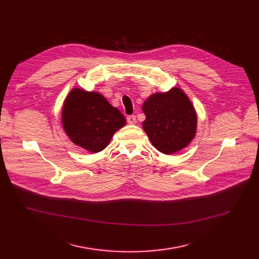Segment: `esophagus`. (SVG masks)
Listing matches in <instances>:
<instances>
[{"label":"esophagus","mask_w":259,"mask_h":259,"mask_svg":"<svg viewBox=\"0 0 259 259\" xmlns=\"http://www.w3.org/2000/svg\"><path fill=\"white\" fill-rule=\"evenodd\" d=\"M127 122L130 123V124H135L136 123V116L134 115H131L127 117Z\"/></svg>","instance_id":"esophagus-1"}]
</instances>
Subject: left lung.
Instances as JSON below:
<instances>
[{
	"label": "left lung",
	"instance_id": "1",
	"mask_svg": "<svg viewBox=\"0 0 259 259\" xmlns=\"http://www.w3.org/2000/svg\"><path fill=\"white\" fill-rule=\"evenodd\" d=\"M143 130L152 144L163 154L186 147L195 137L197 116L187 95L179 88L155 94L142 105Z\"/></svg>",
	"mask_w": 259,
	"mask_h": 259
}]
</instances>
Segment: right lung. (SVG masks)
Wrapping results in <instances>:
<instances>
[{
    "label": "right lung",
    "mask_w": 259,
    "mask_h": 259,
    "mask_svg": "<svg viewBox=\"0 0 259 259\" xmlns=\"http://www.w3.org/2000/svg\"><path fill=\"white\" fill-rule=\"evenodd\" d=\"M125 122L120 110L97 92L73 89L64 102V131L73 143L92 153L104 150Z\"/></svg>",
    "instance_id": "obj_1"
}]
</instances>
